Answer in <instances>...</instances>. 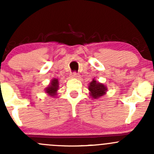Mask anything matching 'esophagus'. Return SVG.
<instances>
[{
    "label": "esophagus",
    "mask_w": 154,
    "mask_h": 154,
    "mask_svg": "<svg viewBox=\"0 0 154 154\" xmlns=\"http://www.w3.org/2000/svg\"><path fill=\"white\" fill-rule=\"evenodd\" d=\"M70 77H71V78H74V79H75V78H78V77H79V74H77V73H76V72L71 73V76H70Z\"/></svg>",
    "instance_id": "esophagus-1"
}]
</instances>
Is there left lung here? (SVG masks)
Instances as JSON below:
<instances>
[{"instance_id":"obj_1","label":"left lung","mask_w":154,"mask_h":154,"mask_svg":"<svg viewBox=\"0 0 154 154\" xmlns=\"http://www.w3.org/2000/svg\"><path fill=\"white\" fill-rule=\"evenodd\" d=\"M88 91L89 94L93 99H98L103 97L106 94L107 87L103 83L97 81L95 79H93L92 81L88 83Z\"/></svg>"}]
</instances>
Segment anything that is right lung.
Returning <instances> with one entry per match:
<instances>
[{"label": "right lung", "instance_id": "right-lung-1", "mask_svg": "<svg viewBox=\"0 0 154 154\" xmlns=\"http://www.w3.org/2000/svg\"><path fill=\"white\" fill-rule=\"evenodd\" d=\"M59 80L57 78H53L51 80V83L49 85L46 87L45 91L48 95L50 97H57V94H58V90H59Z\"/></svg>", "mask_w": 154, "mask_h": 154}]
</instances>
